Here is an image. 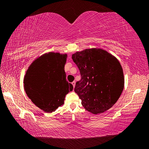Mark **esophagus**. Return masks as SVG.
Masks as SVG:
<instances>
[{"instance_id": "1", "label": "esophagus", "mask_w": 149, "mask_h": 149, "mask_svg": "<svg viewBox=\"0 0 149 149\" xmlns=\"http://www.w3.org/2000/svg\"><path fill=\"white\" fill-rule=\"evenodd\" d=\"M72 85H73V87H75V81H73V82L72 83Z\"/></svg>"}]
</instances>
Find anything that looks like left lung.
<instances>
[{"mask_svg": "<svg viewBox=\"0 0 149 149\" xmlns=\"http://www.w3.org/2000/svg\"><path fill=\"white\" fill-rule=\"evenodd\" d=\"M79 70L81 79L74 91L85 109L100 114L112 107L124 87V76L120 62L101 49H88L72 54Z\"/></svg>", "mask_w": 149, "mask_h": 149, "instance_id": "obj_1", "label": "left lung"}]
</instances>
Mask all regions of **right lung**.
Here are the masks:
<instances>
[{
    "label": "right lung",
    "instance_id": "right-lung-1",
    "mask_svg": "<svg viewBox=\"0 0 149 149\" xmlns=\"http://www.w3.org/2000/svg\"><path fill=\"white\" fill-rule=\"evenodd\" d=\"M67 54L50 52L37 58L24 76V90L33 104L45 112H54L64 104L65 97L73 90L65 79Z\"/></svg>",
    "mask_w": 149,
    "mask_h": 149
}]
</instances>
